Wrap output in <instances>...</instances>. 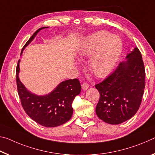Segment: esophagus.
Listing matches in <instances>:
<instances>
[{"mask_svg": "<svg viewBox=\"0 0 155 155\" xmlns=\"http://www.w3.org/2000/svg\"><path fill=\"white\" fill-rule=\"evenodd\" d=\"M88 87H89V86H88V84L87 83H83L82 84V90H84V91L87 90Z\"/></svg>", "mask_w": 155, "mask_h": 155, "instance_id": "esophagus-1", "label": "esophagus"}]
</instances>
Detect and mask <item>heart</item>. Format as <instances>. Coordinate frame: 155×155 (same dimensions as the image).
<instances>
[{"label": "heart", "instance_id": "heart-1", "mask_svg": "<svg viewBox=\"0 0 155 155\" xmlns=\"http://www.w3.org/2000/svg\"><path fill=\"white\" fill-rule=\"evenodd\" d=\"M123 43L118 35L100 31L86 37L78 47V55L90 57L91 71L97 77L109 74L115 67L122 53Z\"/></svg>", "mask_w": 155, "mask_h": 155}]
</instances>
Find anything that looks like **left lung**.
I'll return each mask as SVG.
<instances>
[{"label": "left lung", "instance_id": "obj_1", "mask_svg": "<svg viewBox=\"0 0 155 155\" xmlns=\"http://www.w3.org/2000/svg\"><path fill=\"white\" fill-rule=\"evenodd\" d=\"M126 60L95 85L100 97L95 112L109 124H120L133 117L141 103L145 88V68L138 48L128 53Z\"/></svg>", "mask_w": 155, "mask_h": 155}]
</instances>
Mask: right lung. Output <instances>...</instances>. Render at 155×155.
Returning <instances> with one entry per match:
<instances>
[{
  "instance_id": "1",
  "label": "right lung",
  "mask_w": 155,
  "mask_h": 155,
  "mask_svg": "<svg viewBox=\"0 0 155 155\" xmlns=\"http://www.w3.org/2000/svg\"><path fill=\"white\" fill-rule=\"evenodd\" d=\"M45 28L48 27L40 28L33 34L22 49L20 55L34 40L38 33ZM20 60L18 62L16 68L17 88L22 106L27 115L35 122L45 127H56L69 120L73 111L72 101L81 91L79 80L63 81L48 94H35L28 90L20 80Z\"/></svg>"
}]
</instances>
